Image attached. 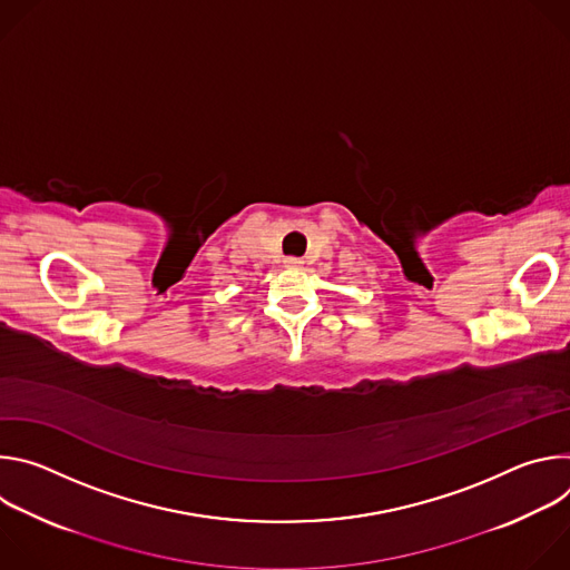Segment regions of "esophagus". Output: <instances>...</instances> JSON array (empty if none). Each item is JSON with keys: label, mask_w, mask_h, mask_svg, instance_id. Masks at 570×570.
Returning <instances> with one entry per match:
<instances>
[{"label": "esophagus", "mask_w": 570, "mask_h": 570, "mask_svg": "<svg viewBox=\"0 0 570 570\" xmlns=\"http://www.w3.org/2000/svg\"><path fill=\"white\" fill-rule=\"evenodd\" d=\"M284 264H286L288 268H302V266H304V262H302V259H297V257H288Z\"/></svg>", "instance_id": "1"}]
</instances>
